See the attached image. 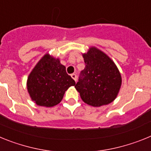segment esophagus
Returning <instances> with one entry per match:
<instances>
[{"label":"esophagus","mask_w":151,"mask_h":151,"mask_svg":"<svg viewBox=\"0 0 151 151\" xmlns=\"http://www.w3.org/2000/svg\"><path fill=\"white\" fill-rule=\"evenodd\" d=\"M71 77L73 78V79L75 80V81H76V80H77L76 75L75 74V73H73V74H71Z\"/></svg>","instance_id":"34e87169"}]
</instances>
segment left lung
<instances>
[{
	"mask_svg": "<svg viewBox=\"0 0 151 151\" xmlns=\"http://www.w3.org/2000/svg\"><path fill=\"white\" fill-rule=\"evenodd\" d=\"M85 67L75 85L82 101L94 107L107 105L116 98L122 76L115 63L96 47L82 54Z\"/></svg>",
	"mask_w": 151,
	"mask_h": 151,
	"instance_id": "8db88e82",
	"label": "left lung"
}]
</instances>
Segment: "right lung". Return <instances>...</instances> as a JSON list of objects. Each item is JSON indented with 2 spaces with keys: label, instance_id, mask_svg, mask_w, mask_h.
Returning <instances> with one entry per match:
<instances>
[{
  "label": "right lung",
  "instance_id": "obj_1",
  "mask_svg": "<svg viewBox=\"0 0 151 151\" xmlns=\"http://www.w3.org/2000/svg\"><path fill=\"white\" fill-rule=\"evenodd\" d=\"M27 90L32 101L38 106L52 107L62 101L66 91L76 82L66 73L59 58L49 54L41 57L29 75Z\"/></svg>",
  "mask_w": 151,
  "mask_h": 151
}]
</instances>
